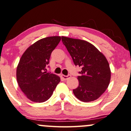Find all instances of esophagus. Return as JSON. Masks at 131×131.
I'll return each instance as SVG.
<instances>
[{"instance_id":"1","label":"esophagus","mask_w":131,"mask_h":131,"mask_svg":"<svg viewBox=\"0 0 131 131\" xmlns=\"http://www.w3.org/2000/svg\"><path fill=\"white\" fill-rule=\"evenodd\" d=\"M71 76L70 75H61V78L63 79L64 80H67Z\"/></svg>"}]
</instances>
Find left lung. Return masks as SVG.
<instances>
[{"label":"left lung","instance_id":"obj_1","mask_svg":"<svg viewBox=\"0 0 131 131\" xmlns=\"http://www.w3.org/2000/svg\"><path fill=\"white\" fill-rule=\"evenodd\" d=\"M63 43L75 65L82 67L78 77L79 86L73 90L75 96L82 102L96 100L108 88L111 71L104 55L90 42L80 39L61 37Z\"/></svg>","mask_w":131,"mask_h":131}]
</instances>
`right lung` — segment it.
I'll list each match as a JSON object with an SVG mask.
<instances>
[{
    "label": "right lung",
    "instance_id": "1",
    "mask_svg": "<svg viewBox=\"0 0 131 131\" xmlns=\"http://www.w3.org/2000/svg\"><path fill=\"white\" fill-rule=\"evenodd\" d=\"M60 40L59 36L41 39L30 46L20 59L16 70L17 82L31 101L42 102L49 100L60 81L59 76L45 71L50 54Z\"/></svg>",
    "mask_w": 131,
    "mask_h": 131
}]
</instances>
